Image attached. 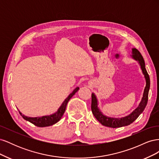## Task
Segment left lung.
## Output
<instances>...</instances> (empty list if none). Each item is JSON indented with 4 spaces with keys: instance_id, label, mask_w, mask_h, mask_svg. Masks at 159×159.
Wrapping results in <instances>:
<instances>
[{
    "instance_id": "left-lung-1",
    "label": "left lung",
    "mask_w": 159,
    "mask_h": 159,
    "mask_svg": "<svg viewBox=\"0 0 159 159\" xmlns=\"http://www.w3.org/2000/svg\"><path fill=\"white\" fill-rule=\"evenodd\" d=\"M131 57L134 60L138 61V63L141 66V69L143 71V75H145L146 80V86L144 89L143 98L139 106L134 109L133 111L126 117L121 118H113L106 116L102 113L98 107V102L95 95L93 93L91 94V111L94 115V117L97 119L98 121L102 123L104 126L117 128L124 126H127L129 125L132 123L134 121L138 118L147 106L148 102V91L150 89V78L145 68V64L141 54L136 48H132V55Z\"/></svg>"
}]
</instances>
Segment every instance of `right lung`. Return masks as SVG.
Masks as SVG:
<instances>
[{
	"label": "right lung",
	"instance_id": "1",
	"mask_svg": "<svg viewBox=\"0 0 159 159\" xmlns=\"http://www.w3.org/2000/svg\"><path fill=\"white\" fill-rule=\"evenodd\" d=\"M79 88L77 87L74 90L72 91V92L68 95V97L67 98L64 102L62 103L61 106L57 109V111L54 113H53L50 115H46V116H42V117H26L25 115H22V113L18 111L19 113H20L21 116L25 119L26 121L30 122L31 123L34 124V125L39 127H48L53 125L58 122L61 117L63 116V115L66 111V108L67 106V104H68L69 100L72 98L77 91L79 90Z\"/></svg>",
	"mask_w": 159,
	"mask_h": 159
}]
</instances>
